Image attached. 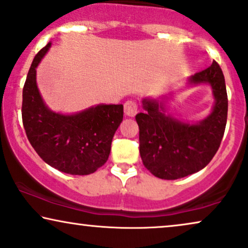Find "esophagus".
<instances>
[{
  "label": "esophagus",
  "instance_id": "obj_1",
  "mask_svg": "<svg viewBox=\"0 0 248 248\" xmlns=\"http://www.w3.org/2000/svg\"><path fill=\"white\" fill-rule=\"evenodd\" d=\"M124 111L126 116H136V114L138 112V104L133 100H127L124 104Z\"/></svg>",
  "mask_w": 248,
  "mask_h": 248
}]
</instances>
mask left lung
I'll use <instances>...</instances> for the list:
<instances>
[{
	"mask_svg": "<svg viewBox=\"0 0 248 248\" xmlns=\"http://www.w3.org/2000/svg\"><path fill=\"white\" fill-rule=\"evenodd\" d=\"M205 83L211 85L215 104L211 114L196 124L182 123L166 115L159 100H142L146 111L136 116L140 156L146 169L157 178L176 180L194 174L204 169L217 154L228 115L226 82L217 61L189 78L191 85Z\"/></svg>",
	"mask_w": 248,
	"mask_h": 248,
	"instance_id": "1",
	"label": "left lung"
}]
</instances>
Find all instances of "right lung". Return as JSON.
I'll use <instances>...</instances> for the list:
<instances>
[{"mask_svg": "<svg viewBox=\"0 0 248 248\" xmlns=\"http://www.w3.org/2000/svg\"><path fill=\"white\" fill-rule=\"evenodd\" d=\"M35 56L22 89V124L38 156L60 172L94 173L107 162L115 132L123 121V105H98L73 115L50 110L36 84V67L50 49Z\"/></svg>", "mask_w": 248, "mask_h": 248, "instance_id": "1", "label": "right lung"}]
</instances>
